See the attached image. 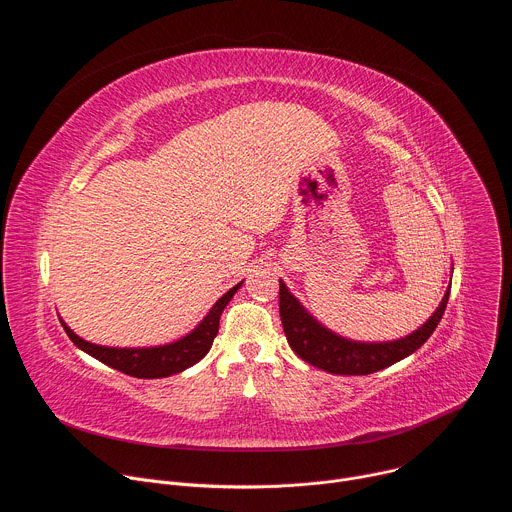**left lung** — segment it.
Wrapping results in <instances>:
<instances>
[{"label": "left lung", "mask_w": 512, "mask_h": 512, "mask_svg": "<svg viewBox=\"0 0 512 512\" xmlns=\"http://www.w3.org/2000/svg\"><path fill=\"white\" fill-rule=\"evenodd\" d=\"M448 298L450 289L446 291L440 308L433 312V316L419 330L401 340L379 344L350 342L332 334L300 306V302L289 294L283 281H279V316L291 350L302 360L310 362L312 367L332 375H371L415 352L440 324L448 306Z\"/></svg>", "instance_id": "left-lung-1"}]
</instances>
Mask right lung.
Listing matches in <instances>:
<instances>
[{"instance_id":"right-lung-1","label":"right lung","mask_w":512,"mask_h":512,"mask_svg":"<svg viewBox=\"0 0 512 512\" xmlns=\"http://www.w3.org/2000/svg\"><path fill=\"white\" fill-rule=\"evenodd\" d=\"M239 287H241V283H237L233 289H229L227 294L210 308V312L198 324L196 330H192L188 336L180 338L174 344H166V346H158V348L97 346V344H91V342L79 338L62 320H60V324L72 342H75L87 354H91L93 358L105 362L107 367L117 369L129 377H137V379H162V377L182 373L184 369L192 367V364H196L200 358L206 356V352L210 350L212 340L218 332L221 314Z\"/></svg>"}]
</instances>
